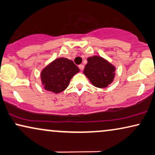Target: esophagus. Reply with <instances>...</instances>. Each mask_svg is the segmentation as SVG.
I'll return each mask as SVG.
<instances>
[{
  "label": "esophagus",
  "mask_w": 155,
  "mask_h": 155,
  "mask_svg": "<svg viewBox=\"0 0 155 155\" xmlns=\"http://www.w3.org/2000/svg\"><path fill=\"white\" fill-rule=\"evenodd\" d=\"M78 67H79L80 70H83V69H84V65H80L79 66H78Z\"/></svg>",
  "instance_id": "1"
}]
</instances>
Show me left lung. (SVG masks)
I'll list each match as a JSON object with an SVG mask.
<instances>
[{
	"instance_id": "8db88e82",
	"label": "left lung",
	"mask_w": 155,
	"mask_h": 155,
	"mask_svg": "<svg viewBox=\"0 0 155 155\" xmlns=\"http://www.w3.org/2000/svg\"><path fill=\"white\" fill-rule=\"evenodd\" d=\"M83 73L92 85L98 88L107 87L115 77V66L101 56L87 58Z\"/></svg>"
}]
</instances>
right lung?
<instances>
[{"label": "right lung", "mask_w": 155, "mask_h": 155, "mask_svg": "<svg viewBox=\"0 0 155 155\" xmlns=\"http://www.w3.org/2000/svg\"><path fill=\"white\" fill-rule=\"evenodd\" d=\"M80 70L72 60L59 58L53 60L42 70V85L47 91L58 94L68 87L70 80Z\"/></svg>", "instance_id": "add662e5"}]
</instances>
